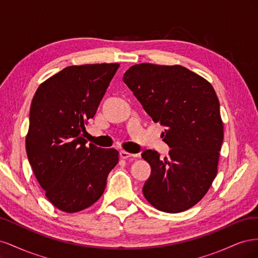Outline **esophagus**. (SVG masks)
Segmentation results:
<instances>
[{
    "label": "esophagus",
    "mask_w": 258,
    "mask_h": 258,
    "mask_svg": "<svg viewBox=\"0 0 258 258\" xmlns=\"http://www.w3.org/2000/svg\"><path fill=\"white\" fill-rule=\"evenodd\" d=\"M119 156H120L121 159H128V158H131V157H135L134 154L128 153V152H126V151H121V152L119 153Z\"/></svg>",
    "instance_id": "34e87169"
}]
</instances>
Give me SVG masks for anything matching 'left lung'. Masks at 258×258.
<instances>
[{"label":"left lung","instance_id":"1","mask_svg":"<svg viewBox=\"0 0 258 258\" xmlns=\"http://www.w3.org/2000/svg\"><path fill=\"white\" fill-rule=\"evenodd\" d=\"M122 79L145 112L166 128L163 141L171 147L165 159L152 150L142 154L152 168L144 197L162 212L190 209L217 173L224 126L214 88L182 66L136 64Z\"/></svg>","mask_w":258,"mask_h":258}]
</instances>
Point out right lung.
I'll use <instances>...</instances> for the list:
<instances>
[{"mask_svg": "<svg viewBox=\"0 0 258 258\" xmlns=\"http://www.w3.org/2000/svg\"><path fill=\"white\" fill-rule=\"evenodd\" d=\"M118 68L68 67L38 86L31 103L28 159L45 196L63 212L75 213L95 204L118 162L114 148L86 145L83 138Z\"/></svg>", "mask_w": 258, "mask_h": 258, "instance_id": "right-lung-1", "label": "right lung"}]
</instances>
